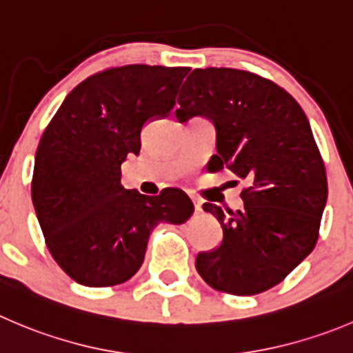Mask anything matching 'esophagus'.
<instances>
[{
	"label": "esophagus",
	"instance_id": "obj_1",
	"mask_svg": "<svg viewBox=\"0 0 353 353\" xmlns=\"http://www.w3.org/2000/svg\"><path fill=\"white\" fill-rule=\"evenodd\" d=\"M191 201H193V205H194V210L196 212H201V200L200 198H196V196H191Z\"/></svg>",
	"mask_w": 353,
	"mask_h": 353
}]
</instances>
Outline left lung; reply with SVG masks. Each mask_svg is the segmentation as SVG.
Wrapping results in <instances>:
<instances>
[{
  "label": "left lung",
  "instance_id": "1",
  "mask_svg": "<svg viewBox=\"0 0 353 353\" xmlns=\"http://www.w3.org/2000/svg\"><path fill=\"white\" fill-rule=\"evenodd\" d=\"M179 122H214L210 163L248 181L241 210L203 203L222 225L221 245L196 256L208 286L256 295L279 285L317 243L327 200L324 162L307 115L269 79L238 68H194L177 98Z\"/></svg>",
  "mask_w": 353,
  "mask_h": 353
}]
</instances>
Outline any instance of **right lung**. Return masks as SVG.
I'll use <instances>...</instances> for the list:
<instances>
[{
  "label": "right lung",
  "instance_id": "obj_1",
  "mask_svg": "<svg viewBox=\"0 0 353 353\" xmlns=\"http://www.w3.org/2000/svg\"><path fill=\"white\" fill-rule=\"evenodd\" d=\"M188 67L124 65L68 93L34 160L32 203L46 246L74 281L93 288L131 279L153 228L183 224L194 207L177 188L146 196L121 184V165L141 150V131L176 105Z\"/></svg>",
  "mask_w": 353,
  "mask_h": 353
}]
</instances>
